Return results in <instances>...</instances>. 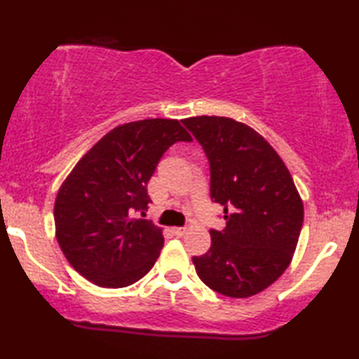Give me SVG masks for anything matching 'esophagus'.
I'll use <instances>...</instances> for the list:
<instances>
[{"mask_svg": "<svg viewBox=\"0 0 359 359\" xmlns=\"http://www.w3.org/2000/svg\"><path fill=\"white\" fill-rule=\"evenodd\" d=\"M172 232H174V234L177 236V237H182V236H184L185 232H187V228H174Z\"/></svg>", "mask_w": 359, "mask_h": 359, "instance_id": "esophagus-1", "label": "esophagus"}]
</instances>
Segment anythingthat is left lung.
I'll return each mask as SVG.
<instances>
[{"mask_svg":"<svg viewBox=\"0 0 359 359\" xmlns=\"http://www.w3.org/2000/svg\"><path fill=\"white\" fill-rule=\"evenodd\" d=\"M210 164V196L223 206V231L210 229L211 247L194 257L196 275L229 297H250L290 265L304 208L276 151L244 123L226 117L182 122Z\"/></svg>","mask_w":359,"mask_h":359,"instance_id":"left-lung-1","label":"left lung"}]
</instances>
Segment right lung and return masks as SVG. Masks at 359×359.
Returning <instances> with one entry per match:
<instances>
[{
    "label": "right lung",
    "instance_id": "add662e5",
    "mask_svg": "<svg viewBox=\"0 0 359 359\" xmlns=\"http://www.w3.org/2000/svg\"><path fill=\"white\" fill-rule=\"evenodd\" d=\"M177 141H191L177 120L120 125L65 180L53 210L57 241L86 280L125 287L153 269L164 237L153 221L144 219L151 203L148 182Z\"/></svg>",
    "mask_w": 359,
    "mask_h": 359
}]
</instances>
